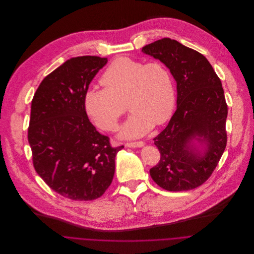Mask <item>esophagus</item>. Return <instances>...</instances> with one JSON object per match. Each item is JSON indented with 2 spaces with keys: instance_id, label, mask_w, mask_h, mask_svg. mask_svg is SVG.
I'll use <instances>...</instances> for the list:
<instances>
[{
  "instance_id": "34e87169",
  "label": "esophagus",
  "mask_w": 254,
  "mask_h": 254,
  "mask_svg": "<svg viewBox=\"0 0 254 254\" xmlns=\"http://www.w3.org/2000/svg\"><path fill=\"white\" fill-rule=\"evenodd\" d=\"M126 147H131V148H135V147H142L144 146V142L143 141H137V142H127L125 144Z\"/></svg>"
}]
</instances>
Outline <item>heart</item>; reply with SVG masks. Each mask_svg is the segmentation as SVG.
Segmentation results:
<instances>
[{"instance_id":"heart-1","label":"heart","mask_w":254,"mask_h":254,"mask_svg":"<svg viewBox=\"0 0 254 254\" xmlns=\"http://www.w3.org/2000/svg\"><path fill=\"white\" fill-rule=\"evenodd\" d=\"M103 89L90 88L84 96L87 115L100 129L113 132L126 112L132 114L121 135L139 137L167 122L175 109L176 90L169 68L160 61L145 63L129 57L115 59L101 77Z\"/></svg>"}]
</instances>
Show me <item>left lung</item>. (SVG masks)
I'll use <instances>...</instances> for the list:
<instances>
[{"label":"left lung","mask_w":254,"mask_h":254,"mask_svg":"<svg viewBox=\"0 0 254 254\" xmlns=\"http://www.w3.org/2000/svg\"><path fill=\"white\" fill-rule=\"evenodd\" d=\"M142 51L164 63L177 82V109L153 139L160 160L150 175L168 191L194 189L211 176L226 147L228 108L221 81L203 55L170 38ZM196 135L207 143L203 157L189 145Z\"/></svg>","instance_id":"obj_1"}]
</instances>
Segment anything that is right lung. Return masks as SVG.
<instances>
[{"label": "right lung", "mask_w": 254, "mask_h": 254, "mask_svg": "<svg viewBox=\"0 0 254 254\" xmlns=\"http://www.w3.org/2000/svg\"><path fill=\"white\" fill-rule=\"evenodd\" d=\"M106 63L97 56L71 58L44 78L32 100L28 140L34 168L51 189L71 200L102 196L124 148L112 147L96 130L84 106L89 84Z\"/></svg>", "instance_id": "right-lung-1"}]
</instances>
